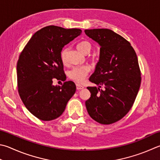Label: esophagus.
Segmentation results:
<instances>
[{"label": "esophagus", "instance_id": "obj_1", "mask_svg": "<svg viewBox=\"0 0 160 160\" xmlns=\"http://www.w3.org/2000/svg\"><path fill=\"white\" fill-rule=\"evenodd\" d=\"M83 86L80 85V84H77V89L78 90H81V89H83Z\"/></svg>", "mask_w": 160, "mask_h": 160}]
</instances>
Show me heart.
Masks as SVG:
<instances>
[{
    "mask_svg": "<svg viewBox=\"0 0 160 160\" xmlns=\"http://www.w3.org/2000/svg\"><path fill=\"white\" fill-rule=\"evenodd\" d=\"M77 48L83 54H88L92 49V44L88 41H82L78 44ZM68 49L65 48L61 52V57L62 62L65 64L68 61ZM90 70L88 65H79L73 67L68 71V77L72 81L78 83H82Z\"/></svg>",
    "mask_w": 160,
    "mask_h": 160,
    "instance_id": "b5f03b06",
    "label": "heart"
}]
</instances>
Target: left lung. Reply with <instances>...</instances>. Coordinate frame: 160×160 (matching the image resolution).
Returning <instances> with one entry per match:
<instances>
[{"mask_svg": "<svg viewBox=\"0 0 160 160\" xmlns=\"http://www.w3.org/2000/svg\"><path fill=\"white\" fill-rule=\"evenodd\" d=\"M85 33L100 45L99 62L89 79L98 87L87 88L91 95L86 107L96 122L112 124L129 112L139 90L137 53L127 40L111 30L90 29Z\"/></svg>", "mask_w": 160, "mask_h": 160, "instance_id": "obj_1", "label": "left lung"}]
</instances>
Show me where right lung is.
<instances>
[{"instance_id":"1","label":"right lung","mask_w":160,"mask_h":160,"mask_svg":"<svg viewBox=\"0 0 160 160\" xmlns=\"http://www.w3.org/2000/svg\"><path fill=\"white\" fill-rule=\"evenodd\" d=\"M81 30L49 26L36 32L21 53L17 65L18 92L33 116L49 121L58 118L76 91L72 81L54 86L53 79L66 80L61 54Z\"/></svg>"}]
</instances>
